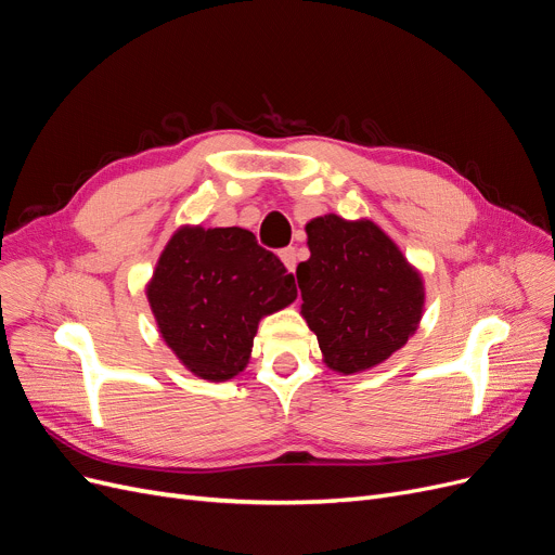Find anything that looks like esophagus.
<instances>
[{
  "label": "esophagus",
  "mask_w": 555,
  "mask_h": 555,
  "mask_svg": "<svg viewBox=\"0 0 555 555\" xmlns=\"http://www.w3.org/2000/svg\"><path fill=\"white\" fill-rule=\"evenodd\" d=\"M280 259H282L284 266H287L289 273L296 271V263H298V251H296V247H284V249H280Z\"/></svg>",
  "instance_id": "34e87169"
}]
</instances>
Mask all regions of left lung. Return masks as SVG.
Listing matches in <instances>:
<instances>
[{"mask_svg": "<svg viewBox=\"0 0 555 555\" xmlns=\"http://www.w3.org/2000/svg\"><path fill=\"white\" fill-rule=\"evenodd\" d=\"M306 231L310 259L296 268L300 314L324 363L343 375L379 365L422 322V273L371 220L349 222L331 212L314 217Z\"/></svg>", "mask_w": 555, "mask_h": 555, "instance_id": "1", "label": "left lung"}]
</instances>
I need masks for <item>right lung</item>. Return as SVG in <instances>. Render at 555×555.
<instances>
[{"label":"right lung","instance_id":"right-lung-1","mask_svg":"<svg viewBox=\"0 0 555 555\" xmlns=\"http://www.w3.org/2000/svg\"><path fill=\"white\" fill-rule=\"evenodd\" d=\"M147 300L164 343L201 379L245 371L261 317L294 304L284 263L241 227H182L164 247Z\"/></svg>","mask_w":555,"mask_h":555}]
</instances>
